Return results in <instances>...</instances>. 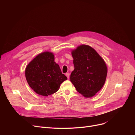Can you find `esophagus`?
I'll return each mask as SVG.
<instances>
[{
  "mask_svg": "<svg viewBox=\"0 0 135 135\" xmlns=\"http://www.w3.org/2000/svg\"><path fill=\"white\" fill-rule=\"evenodd\" d=\"M66 76L67 77V79H69V74L68 73H66Z\"/></svg>",
  "mask_w": 135,
  "mask_h": 135,
  "instance_id": "34e87169",
  "label": "esophagus"
}]
</instances>
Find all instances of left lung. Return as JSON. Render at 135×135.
Here are the masks:
<instances>
[{
    "instance_id": "8db88e82",
    "label": "left lung",
    "mask_w": 135,
    "mask_h": 135,
    "mask_svg": "<svg viewBox=\"0 0 135 135\" xmlns=\"http://www.w3.org/2000/svg\"><path fill=\"white\" fill-rule=\"evenodd\" d=\"M71 53L75 69L71 73L70 81L84 97H92L105 84L106 64L97 51L88 45H81Z\"/></svg>"
}]
</instances>
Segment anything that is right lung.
<instances>
[{"label":"right lung","mask_w":135,"mask_h":135,"mask_svg":"<svg viewBox=\"0 0 135 135\" xmlns=\"http://www.w3.org/2000/svg\"><path fill=\"white\" fill-rule=\"evenodd\" d=\"M25 76L30 87L37 94L47 96L55 93L67 80L51 52L38 54L26 68Z\"/></svg>","instance_id":"1"}]
</instances>
